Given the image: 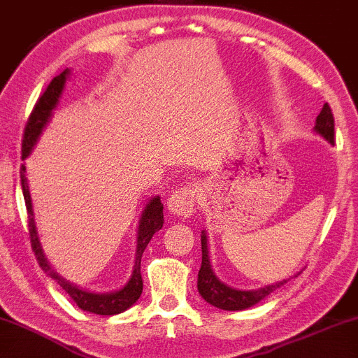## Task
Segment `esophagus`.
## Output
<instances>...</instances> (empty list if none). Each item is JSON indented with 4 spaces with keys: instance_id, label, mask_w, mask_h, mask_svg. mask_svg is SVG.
Here are the masks:
<instances>
[{
    "instance_id": "34e87169",
    "label": "esophagus",
    "mask_w": 358,
    "mask_h": 358,
    "mask_svg": "<svg viewBox=\"0 0 358 358\" xmlns=\"http://www.w3.org/2000/svg\"><path fill=\"white\" fill-rule=\"evenodd\" d=\"M196 203V195L195 188L192 185H187V187L176 188L168 196L166 200V208L171 215H176V217H190L195 210Z\"/></svg>"
}]
</instances>
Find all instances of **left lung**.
I'll return each mask as SVG.
<instances>
[{
  "instance_id": "8db88e82",
  "label": "left lung",
  "mask_w": 358,
  "mask_h": 358,
  "mask_svg": "<svg viewBox=\"0 0 358 358\" xmlns=\"http://www.w3.org/2000/svg\"><path fill=\"white\" fill-rule=\"evenodd\" d=\"M334 115H331L330 106L325 103L320 115L317 116L313 131L329 141L330 145H334ZM285 283L287 280H280V282L268 283V285L253 288V290H238V288L228 287L213 272L212 262H210L208 255V236H206L205 230H201V266L200 272H198V294L201 295L205 302H208L217 308L228 310V312L245 310L262 302L272 292L285 285Z\"/></svg>"
}]
</instances>
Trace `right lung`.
Returning a JSON list of instances; mask_svg holds the SVG:
<instances>
[{"label":"right lung","instance_id":"right-lung-1","mask_svg":"<svg viewBox=\"0 0 358 358\" xmlns=\"http://www.w3.org/2000/svg\"><path fill=\"white\" fill-rule=\"evenodd\" d=\"M71 70H66L59 73L58 76H55L51 80V83L46 88V92L41 94V98L38 100L36 106L33 108V113L29 116L27 130H24L23 138V160H27L29 155L33 153L34 146L40 141V136L45 131V128L48 127V123L53 118V111L58 106L59 98H62L64 85H66L68 78H70ZM21 188H23V196L24 203H27L28 210V225H29V238H31V247L34 255H36L38 264L45 273L48 275L58 283L59 287L71 296V300L81 310L90 313H96V315H116V313H123L124 310H128L131 305L136 303V300L140 299L141 292H143V278H141L140 272V264H141V255H143L146 245L150 243L152 236L157 234L158 230L163 227V203L160 196H153L146 201L143 212L140 215V220H138V230H136V250H135V264H133V270L128 282L124 283L122 288L113 292H105V294H98V292H88L83 288L76 287L75 283L68 282L66 278H63L53 265L50 264V260L46 258L45 252H43L40 235H38L36 222H34V212H33V201L31 195H29V185L27 178V166L21 165Z\"/></svg>","mask_w":358,"mask_h":358}]
</instances>
